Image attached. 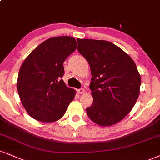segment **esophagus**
Returning a JSON list of instances; mask_svg holds the SVG:
<instances>
[{
    "label": "esophagus",
    "mask_w": 160,
    "mask_h": 160,
    "mask_svg": "<svg viewBox=\"0 0 160 160\" xmlns=\"http://www.w3.org/2000/svg\"><path fill=\"white\" fill-rule=\"evenodd\" d=\"M77 92L79 94H82L83 93V92H84V88H80V89H78L77 90Z\"/></svg>",
    "instance_id": "1"
}]
</instances>
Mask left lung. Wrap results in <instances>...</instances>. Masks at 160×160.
<instances>
[{"label": "left lung", "instance_id": "8db88e82", "mask_svg": "<svg viewBox=\"0 0 160 160\" xmlns=\"http://www.w3.org/2000/svg\"><path fill=\"white\" fill-rule=\"evenodd\" d=\"M78 51L89 63L93 102L87 114L102 126L114 125L127 116L139 95L141 77L134 62L107 41L77 39Z\"/></svg>", "mask_w": 160, "mask_h": 160}]
</instances>
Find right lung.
I'll use <instances>...</instances> for the list:
<instances>
[{"mask_svg":"<svg viewBox=\"0 0 160 160\" xmlns=\"http://www.w3.org/2000/svg\"><path fill=\"white\" fill-rule=\"evenodd\" d=\"M70 36L49 38L37 47L21 65L17 88L29 115L38 121L52 122L62 118L76 92L62 78L63 64L76 50Z\"/></svg>","mask_w":160,"mask_h":160,"instance_id":"add662e5","label":"right lung"}]
</instances>
